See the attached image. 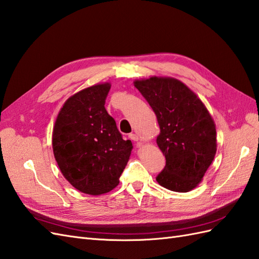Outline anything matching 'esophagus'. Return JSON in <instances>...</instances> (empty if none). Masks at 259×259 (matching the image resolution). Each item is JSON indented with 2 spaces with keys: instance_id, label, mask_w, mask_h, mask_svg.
Returning a JSON list of instances; mask_svg holds the SVG:
<instances>
[{
  "instance_id": "34e87169",
  "label": "esophagus",
  "mask_w": 259,
  "mask_h": 259,
  "mask_svg": "<svg viewBox=\"0 0 259 259\" xmlns=\"http://www.w3.org/2000/svg\"><path fill=\"white\" fill-rule=\"evenodd\" d=\"M132 141H134V142H137V141H140V136L138 135H136V134H130V136H128Z\"/></svg>"
}]
</instances>
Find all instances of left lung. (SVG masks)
<instances>
[{
  "label": "left lung",
  "instance_id": "8db88e82",
  "mask_svg": "<svg viewBox=\"0 0 259 259\" xmlns=\"http://www.w3.org/2000/svg\"><path fill=\"white\" fill-rule=\"evenodd\" d=\"M134 85L157 116V145L166 166L157 182L168 190L189 192L202 181L217 154V130L204 103L178 79L150 77Z\"/></svg>",
  "mask_w": 259,
  "mask_h": 259
}]
</instances>
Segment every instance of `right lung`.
Returning <instances> with one entry per match:
<instances>
[{
	"label": "right lung",
	"mask_w": 259,
	"mask_h": 259,
	"mask_svg": "<svg viewBox=\"0 0 259 259\" xmlns=\"http://www.w3.org/2000/svg\"><path fill=\"white\" fill-rule=\"evenodd\" d=\"M110 82L81 90L62 105L53 130V150L61 174L77 190L100 195L119 182L132 153L104 104Z\"/></svg>",
	"instance_id": "1"
}]
</instances>
